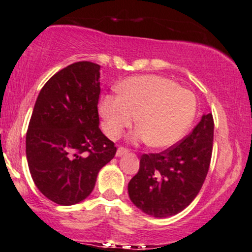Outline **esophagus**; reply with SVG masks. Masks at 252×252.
<instances>
[{
  "mask_svg": "<svg viewBox=\"0 0 252 252\" xmlns=\"http://www.w3.org/2000/svg\"><path fill=\"white\" fill-rule=\"evenodd\" d=\"M126 153H128V150L127 149H125V147H119V149L117 150V157H121V156H124V155H126Z\"/></svg>",
  "mask_w": 252,
  "mask_h": 252,
  "instance_id": "esophagus-1",
  "label": "esophagus"
}]
</instances>
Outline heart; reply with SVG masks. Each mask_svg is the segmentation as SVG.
I'll return each mask as SVG.
<instances>
[{
  "instance_id": "heart-1",
  "label": "heart",
  "mask_w": 252,
  "mask_h": 252,
  "mask_svg": "<svg viewBox=\"0 0 252 252\" xmlns=\"http://www.w3.org/2000/svg\"><path fill=\"white\" fill-rule=\"evenodd\" d=\"M118 91L119 95L105 96L100 105L103 131L111 139L119 138L138 115L140 127L131 140H147L150 146L165 149L184 137L196 117L194 94L164 76H133Z\"/></svg>"
}]
</instances>
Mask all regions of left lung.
Here are the masks:
<instances>
[{"instance_id": "obj_1", "label": "left lung", "mask_w": 252, "mask_h": 252, "mask_svg": "<svg viewBox=\"0 0 252 252\" xmlns=\"http://www.w3.org/2000/svg\"><path fill=\"white\" fill-rule=\"evenodd\" d=\"M212 114L202 117L190 134L160 153L143 155L128 183L132 203L157 218L174 216L190 205L208 174L214 141Z\"/></svg>"}]
</instances>
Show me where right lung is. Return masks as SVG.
I'll use <instances>...</instances> for the list:
<instances>
[{
    "instance_id": "obj_1",
    "label": "right lung",
    "mask_w": 252,
    "mask_h": 252,
    "mask_svg": "<svg viewBox=\"0 0 252 252\" xmlns=\"http://www.w3.org/2000/svg\"><path fill=\"white\" fill-rule=\"evenodd\" d=\"M100 66L69 64L38 94L26 135V155L36 188L59 205L91 194L101 167L117 147L99 128Z\"/></svg>"
}]
</instances>
